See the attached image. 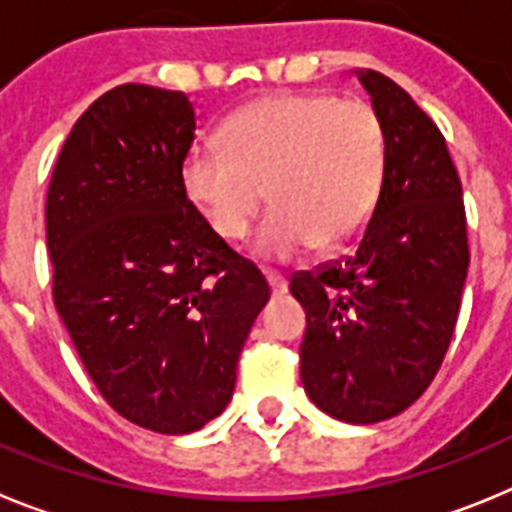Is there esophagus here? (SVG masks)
Returning <instances> with one entry per match:
<instances>
[{
	"label": "esophagus",
	"instance_id": "1",
	"mask_svg": "<svg viewBox=\"0 0 512 512\" xmlns=\"http://www.w3.org/2000/svg\"><path fill=\"white\" fill-rule=\"evenodd\" d=\"M266 282H269V287H271V292H274V297L287 295L289 282L282 277V274H277V271H266Z\"/></svg>",
	"mask_w": 512,
	"mask_h": 512
}]
</instances>
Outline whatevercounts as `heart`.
Masks as SVG:
<instances>
[{
  "instance_id": "heart-1",
  "label": "heart",
  "mask_w": 512,
  "mask_h": 512,
  "mask_svg": "<svg viewBox=\"0 0 512 512\" xmlns=\"http://www.w3.org/2000/svg\"><path fill=\"white\" fill-rule=\"evenodd\" d=\"M223 148L194 146L184 187L223 241H243L264 197L274 210L253 251L289 261L315 243L336 251L361 233L384 182L382 117L359 97L279 94L225 120Z\"/></svg>"
}]
</instances>
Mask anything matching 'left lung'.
<instances>
[{
	"label": "left lung",
	"instance_id": "left-lung-1",
	"mask_svg": "<svg viewBox=\"0 0 512 512\" xmlns=\"http://www.w3.org/2000/svg\"><path fill=\"white\" fill-rule=\"evenodd\" d=\"M387 138L384 182L356 253L289 282L305 307V392L346 423L410 408L449 351L469 269L461 179L436 122L379 71L361 74Z\"/></svg>",
	"mask_w": 512,
	"mask_h": 512
}]
</instances>
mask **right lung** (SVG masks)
<instances>
[{
  "label": "right lung",
  "mask_w": 512,
  "mask_h": 512,
  "mask_svg": "<svg viewBox=\"0 0 512 512\" xmlns=\"http://www.w3.org/2000/svg\"><path fill=\"white\" fill-rule=\"evenodd\" d=\"M184 92L122 84L63 143L45 197L53 302L115 413L192 433L223 413L269 302L264 274L187 200Z\"/></svg>",
  "instance_id": "add662e5"
}]
</instances>
